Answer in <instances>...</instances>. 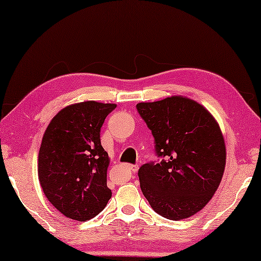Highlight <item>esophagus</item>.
I'll return each instance as SVG.
<instances>
[{"instance_id":"34e87169","label":"esophagus","mask_w":261,"mask_h":261,"mask_svg":"<svg viewBox=\"0 0 261 261\" xmlns=\"http://www.w3.org/2000/svg\"><path fill=\"white\" fill-rule=\"evenodd\" d=\"M126 167L129 171H132V172L133 173H135L138 171V169H139V166L138 165H130V164H128V165H126Z\"/></svg>"}]
</instances>
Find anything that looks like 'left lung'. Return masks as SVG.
Returning a JSON list of instances; mask_svg holds the SVG:
<instances>
[{"mask_svg":"<svg viewBox=\"0 0 261 261\" xmlns=\"http://www.w3.org/2000/svg\"><path fill=\"white\" fill-rule=\"evenodd\" d=\"M137 109L154 137L162 162L139 169L140 188L154 212L188 219L213 198L226 166V145L214 116L194 99L172 96Z\"/></svg>","mask_w":261,"mask_h":261,"instance_id":"8db88e82","label":"left lung"}]
</instances>
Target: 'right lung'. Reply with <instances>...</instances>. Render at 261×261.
<instances>
[{
  "instance_id": "right-lung-1",
  "label": "right lung",
  "mask_w": 261,
  "mask_h": 261,
  "mask_svg": "<svg viewBox=\"0 0 261 261\" xmlns=\"http://www.w3.org/2000/svg\"><path fill=\"white\" fill-rule=\"evenodd\" d=\"M115 108L113 103H76L60 110L46 128L38 156L39 181L64 216L88 221L112 197L107 187L109 156L99 132Z\"/></svg>"
}]
</instances>
